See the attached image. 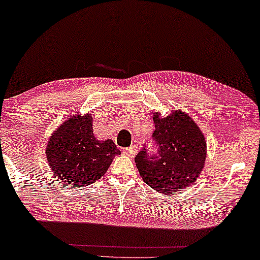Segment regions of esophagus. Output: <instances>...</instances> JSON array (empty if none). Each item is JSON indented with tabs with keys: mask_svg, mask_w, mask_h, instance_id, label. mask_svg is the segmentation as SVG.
Returning a JSON list of instances; mask_svg holds the SVG:
<instances>
[{
	"mask_svg": "<svg viewBox=\"0 0 260 260\" xmlns=\"http://www.w3.org/2000/svg\"><path fill=\"white\" fill-rule=\"evenodd\" d=\"M123 152L126 156H129V157L133 158V157H135V155L137 154V148L135 147V145H131V147H129V148H124Z\"/></svg>",
	"mask_w": 260,
	"mask_h": 260,
	"instance_id": "obj_1",
	"label": "esophagus"
}]
</instances>
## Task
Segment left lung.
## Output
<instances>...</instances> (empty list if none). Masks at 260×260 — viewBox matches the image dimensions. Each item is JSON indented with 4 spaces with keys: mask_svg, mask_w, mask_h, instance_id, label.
<instances>
[{
    "mask_svg": "<svg viewBox=\"0 0 260 260\" xmlns=\"http://www.w3.org/2000/svg\"><path fill=\"white\" fill-rule=\"evenodd\" d=\"M157 156H149L145 148L135 158L142 180L159 193L176 194L199 179L207 156L206 138L189 115L173 110L167 117L155 113Z\"/></svg>",
    "mask_w": 260,
    "mask_h": 260,
    "instance_id": "8db88e82",
    "label": "left lung"
}]
</instances>
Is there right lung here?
<instances>
[{
  "label": "right lung",
  "mask_w": 260,
  "mask_h": 260,
  "mask_svg": "<svg viewBox=\"0 0 260 260\" xmlns=\"http://www.w3.org/2000/svg\"><path fill=\"white\" fill-rule=\"evenodd\" d=\"M92 115H74L51 135L46 157L53 175L71 187L87 186L102 179L120 151L112 140L99 141Z\"/></svg>",
  "instance_id": "obj_1"
}]
</instances>
